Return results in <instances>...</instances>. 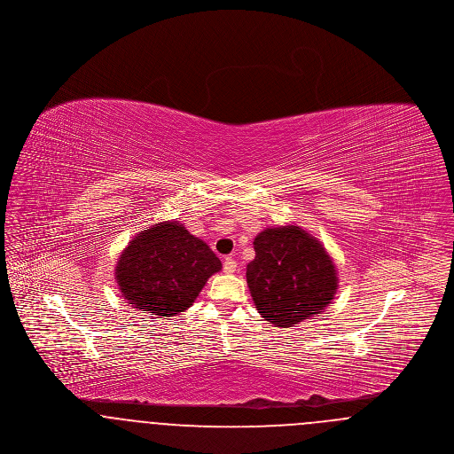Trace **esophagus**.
<instances>
[{
    "mask_svg": "<svg viewBox=\"0 0 454 454\" xmlns=\"http://www.w3.org/2000/svg\"><path fill=\"white\" fill-rule=\"evenodd\" d=\"M237 260L231 259V257H228V259H224L223 262V270L226 272V274H235L237 272Z\"/></svg>",
    "mask_w": 454,
    "mask_h": 454,
    "instance_id": "esophagus-1",
    "label": "esophagus"
}]
</instances>
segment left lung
Returning a JSON list of instances; mask_svg holds the SVG:
<instances>
[{
  "mask_svg": "<svg viewBox=\"0 0 454 454\" xmlns=\"http://www.w3.org/2000/svg\"><path fill=\"white\" fill-rule=\"evenodd\" d=\"M247 282L262 318L289 328L335 300L339 272L324 243L298 224L265 228L255 241Z\"/></svg>",
  "mask_w": 454,
  "mask_h": 454,
  "instance_id": "8db88e82",
  "label": "left lung"
}]
</instances>
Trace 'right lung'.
Returning <instances> with one entry per match:
<instances>
[{"mask_svg":"<svg viewBox=\"0 0 454 454\" xmlns=\"http://www.w3.org/2000/svg\"><path fill=\"white\" fill-rule=\"evenodd\" d=\"M221 260L178 221H161L139 231L115 263L122 298L156 318L176 317L197 300Z\"/></svg>","mask_w":454,"mask_h":454,"instance_id":"obj_1","label":"right lung"}]
</instances>
